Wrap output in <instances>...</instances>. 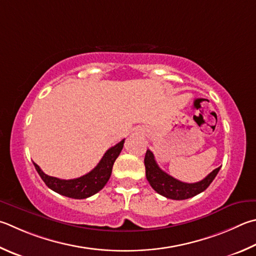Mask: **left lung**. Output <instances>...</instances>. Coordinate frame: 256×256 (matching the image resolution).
Instances as JSON below:
<instances>
[{"mask_svg": "<svg viewBox=\"0 0 256 256\" xmlns=\"http://www.w3.org/2000/svg\"><path fill=\"white\" fill-rule=\"evenodd\" d=\"M144 166H146V174L148 184L156 190L158 194L166 198L174 199V200H184V199L192 198L196 194L202 192L208 188V186L212 182L217 176L220 168L212 170L205 179L194 184H187L176 180L174 176L166 174L164 170L159 168L156 162L154 156L150 150H146V158H144Z\"/></svg>", "mask_w": 256, "mask_h": 256, "instance_id": "1", "label": "left lung"}]
</instances>
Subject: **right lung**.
I'll use <instances>...</instances> for the list:
<instances>
[{
  "mask_svg": "<svg viewBox=\"0 0 256 256\" xmlns=\"http://www.w3.org/2000/svg\"><path fill=\"white\" fill-rule=\"evenodd\" d=\"M124 146V140L118 142L116 146L108 148L105 154L102 158L100 164H97L90 172L84 174L80 178L64 180L46 174L40 166L34 164V168L38 171L41 179L48 187L59 194L66 196L74 199H85L92 196L100 190L104 188L108 184L110 174H112V168L116 160L120 156Z\"/></svg>",
  "mask_w": 256,
  "mask_h": 256,
  "instance_id": "right-lung-1",
  "label": "right lung"
}]
</instances>
